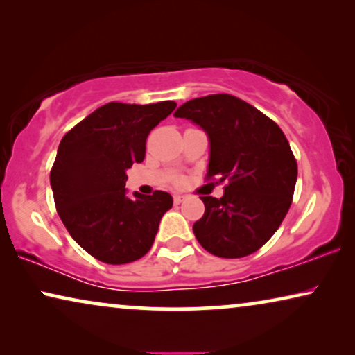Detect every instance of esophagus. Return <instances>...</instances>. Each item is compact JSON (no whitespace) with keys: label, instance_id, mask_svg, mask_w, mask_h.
<instances>
[{"label":"esophagus","instance_id":"34e87169","mask_svg":"<svg viewBox=\"0 0 355 355\" xmlns=\"http://www.w3.org/2000/svg\"><path fill=\"white\" fill-rule=\"evenodd\" d=\"M173 200H174V203H176V205H179V203H182L184 200H186V196H181V193H174Z\"/></svg>","mask_w":355,"mask_h":355}]
</instances>
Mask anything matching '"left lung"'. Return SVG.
I'll return each instance as SVG.
<instances>
[{
	"mask_svg": "<svg viewBox=\"0 0 355 355\" xmlns=\"http://www.w3.org/2000/svg\"><path fill=\"white\" fill-rule=\"evenodd\" d=\"M176 118L191 119L210 139L207 181L226 182L225 196L200 197L193 223L203 249L221 259L254 254L275 234L293 202L297 162L279 125L237 96L189 100Z\"/></svg>",
	"mask_w": 355,
	"mask_h": 355,
	"instance_id": "obj_1",
	"label": "left lung"
}]
</instances>
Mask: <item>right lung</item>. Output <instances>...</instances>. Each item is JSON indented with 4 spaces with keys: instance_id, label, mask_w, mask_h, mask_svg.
Masks as SVG:
<instances>
[{
    "instance_id": "obj_1",
    "label": "right lung",
    "mask_w": 355,
    "mask_h": 355,
    "mask_svg": "<svg viewBox=\"0 0 355 355\" xmlns=\"http://www.w3.org/2000/svg\"><path fill=\"white\" fill-rule=\"evenodd\" d=\"M174 108V101H111L61 139L50 173L58 215L72 239L103 263L142 259L152 249L159 220L173 207L168 192L129 197L124 187L125 169L144 162L150 130Z\"/></svg>"
}]
</instances>
